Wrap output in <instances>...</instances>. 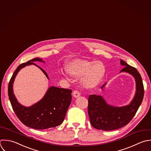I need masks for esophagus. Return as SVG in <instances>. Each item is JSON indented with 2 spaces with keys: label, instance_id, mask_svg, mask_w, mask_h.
Returning a JSON list of instances; mask_svg holds the SVG:
<instances>
[{
  "label": "esophagus",
  "instance_id": "1",
  "mask_svg": "<svg viewBox=\"0 0 151 151\" xmlns=\"http://www.w3.org/2000/svg\"><path fill=\"white\" fill-rule=\"evenodd\" d=\"M72 95H73V96L74 98H78V97L80 96V95H81L80 93H79L78 91H75L73 92Z\"/></svg>",
  "mask_w": 151,
  "mask_h": 151
}]
</instances>
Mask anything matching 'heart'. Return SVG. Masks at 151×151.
<instances>
[{
	"instance_id": "1",
	"label": "heart",
	"mask_w": 151,
	"mask_h": 151,
	"mask_svg": "<svg viewBox=\"0 0 151 151\" xmlns=\"http://www.w3.org/2000/svg\"><path fill=\"white\" fill-rule=\"evenodd\" d=\"M66 72L75 78H81V83L86 89H94L102 81L105 67L100 61L74 59L65 66Z\"/></svg>"
}]
</instances>
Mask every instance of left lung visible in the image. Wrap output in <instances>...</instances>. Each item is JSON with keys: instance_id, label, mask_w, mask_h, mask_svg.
<instances>
[{"instance_id": "left-lung-1", "label": "left lung", "mask_w": 151, "mask_h": 151, "mask_svg": "<svg viewBox=\"0 0 151 151\" xmlns=\"http://www.w3.org/2000/svg\"><path fill=\"white\" fill-rule=\"evenodd\" d=\"M124 68L120 71L131 75L135 79L136 92L129 104L123 106H115L108 104L103 96L91 95L88 99V114L92 126L103 131H112L127 125L136 114L144 95L142 79L137 69L121 59ZM106 83L102 86L104 89Z\"/></svg>"}]
</instances>
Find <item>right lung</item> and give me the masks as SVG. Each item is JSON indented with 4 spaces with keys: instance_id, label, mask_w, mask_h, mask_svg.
Listing matches in <instances>:
<instances>
[{
    "instance_id": "add662e5",
    "label": "right lung",
    "mask_w": 151,
    "mask_h": 151,
    "mask_svg": "<svg viewBox=\"0 0 151 151\" xmlns=\"http://www.w3.org/2000/svg\"><path fill=\"white\" fill-rule=\"evenodd\" d=\"M45 63L36 58L20 65L13 73L8 86V95L12 108L19 120L26 126L35 129H45L57 127L63 122L72 101V91L68 89L50 86L43 97L30 106L21 105L13 93L14 79L20 69L29 65L39 68L49 79L46 72L34 62Z\"/></svg>"
}]
</instances>
